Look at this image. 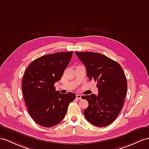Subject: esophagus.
I'll return each instance as SVG.
<instances>
[{
  "mask_svg": "<svg viewBox=\"0 0 149 149\" xmlns=\"http://www.w3.org/2000/svg\"><path fill=\"white\" fill-rule=\"evenodd\" d=\"M76 97H77V99L78 100H81V95H79V94H78V95H76Z\"/></svg>",
  "mask_w": 149,
  "mask_h": 149,
  "instance_id": "esophagus-1",
  "label": "esophagus"
}]
</instances>
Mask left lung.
<instances>
[{
	"label": "left lung",
	"instance_id": "left-lung-1",
	"mask_svg": "<svg viewBox=\"0 0 149 149\" xmlns=\"http://www.w3.org/2000/svg\"><path fill=\"white\" fill-rule=\"evenodd\" d=\"M84 64L89 80L97 82L95 94L82 96L88 102L84 111L86 120L92 125L104 127L113 122L122 109L127 93V81L121 65L99 53L75 52Z\"/></svg>",
	"mask_w": 149,
	"mask_h": 149
}]
</instances>
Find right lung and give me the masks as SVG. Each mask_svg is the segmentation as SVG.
Instances as JSON below:
<instances>
[{"label": "right lung", "mask_w": 149, "mask_h": 149, "mask_svg": "<svg viewBox=\"0 0 149 149\" xmlns=\"http://www.w3.org/2000/svg\"><path fill=\"white\" fill-rule=\"evenodd\" d=\"M73 52L54 53L34 60L25 71L22 90L31 118L38 125L52 127L63 120L69 104L76 95L56 91L54 83L60 80Z\"/></svg>", "instance_id": "obj_1"}]
</instances>
